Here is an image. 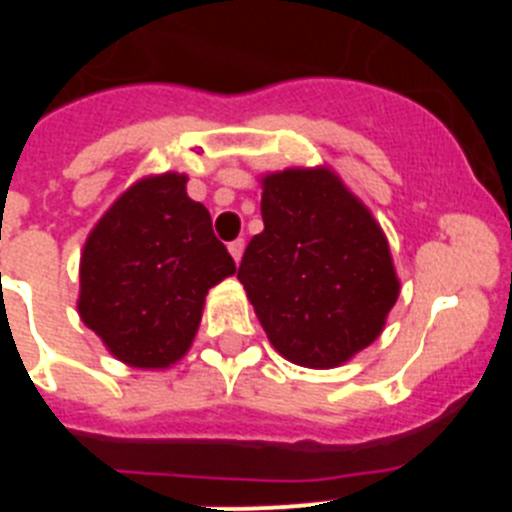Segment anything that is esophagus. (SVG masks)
Listing matches in <instances>:
<instances>
[{
    "instance_id": "1",
    "label": "esophagus",
    "mask_w": 512,
    "mask_h": 512,
    "mask_svg": "<svg viewBox=\"0 0 512 512\" xmlns=\"http://www.w3.org/2000/svg\"><path fill=\"white\" fill-rule=\"evenodd\" d=\"M243 248H246V241H243V238H235V241L228 243V251H230V256H233V259H235V264L241 261Z\"/></svg>"
}]
</instances>
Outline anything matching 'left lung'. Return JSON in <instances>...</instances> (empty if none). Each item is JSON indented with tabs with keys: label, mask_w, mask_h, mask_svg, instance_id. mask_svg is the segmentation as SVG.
<instances>
[{
	"label": "left lung",
	"mask_w": 512,
	"mask_h": 512,
	"mask_svg": "<svg viewBox=\"0 0 512 512\" xmlns=\"http://www.w3.org/2000/svg\"><path fill=\"white\" fill-rule=\"evenodd\" d=\"M261 187L264 230L238 279L284 359L333 369L377 341L395 307L390 243L330 169H284Z\"/></svg>",
	"instance_id": "left-lung-1"
}]
</instances>
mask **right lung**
<instances>
[{
    "instance_id": "right-lung-1",
    "label": "right lung",
    "mask_w": 512,
    "mask_h": 512,
    "mask_svg": "<svg viewBox=\"0 0 512 512\" xmlns=\"http://www.w3.org/2000/svg\"><path fill=\"white\" fill-rule=\"evenodd\" d=\"M235 274L210 212L187 197V176L135 182L84 243L79 315L115 359L166 369L189 351L210 287Z\"/></svg>"
}]
</instances>
